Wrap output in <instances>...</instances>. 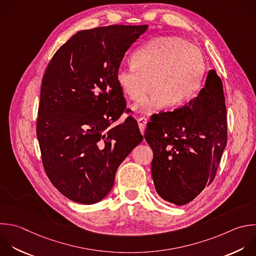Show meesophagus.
I'll use <instances>...</instances> for the list:
<instances>
[{"instance_id":"obj_1","label":"esophagus","mask_w":256,"mask_h":256,"mask_svg":"<svg viewBox=\"0 0 256 256\" xmlns=\"http://www.w3.org/2000/svg\"><path fill=\"white\" fill-rule=\"evenodd\" d=\"M146 123H147V119H146L145 117L138 118V126H139V129H140L142 135L144 134V130H145V127H146Z\"/></svg>"}]
</instances>
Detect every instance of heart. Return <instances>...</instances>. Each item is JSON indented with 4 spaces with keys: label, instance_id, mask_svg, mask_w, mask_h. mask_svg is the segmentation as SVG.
<instances>
[{
    "label": "heart",
    "instance_id": "obj_1",
    "mask_svg": "<svg viewBox=\"0 0 256 256\" xmlns=\"http://www.w3.org/2000/svg\"><path fill=\"white\" fill-rule=\"evenodd\" d=\"M133 64H121L116 78L131 100L140 99L150 81L156 91L141 99L135 109L153 114L191 101L201 89L206 64L202 51L178 37H161L140 47L133 55Z\"/></svg>",
    "mask_w": 256,
    "mask_h": 256
}]
</instances>
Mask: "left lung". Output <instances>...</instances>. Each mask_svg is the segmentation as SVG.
I'll list each match as a JSON object with an SVG mask.
<instances>
[{"instance_id":"8db88e82","label":"left lung","mask_w":256,"mask_h":256,"mask_svg":"<svg viewBox=\"0 0 256 256\" xmlns=\"http://www.w3.org/2000/svg\"><path fill=\"white\" fill-rule=\"evenodd\" d=\"M153 150L155 189L164 200L184 205L215 178L227 142L222 81L210 70L205 86L187 106L152 117L145 135Z\"/></svg>"}]
</instances>
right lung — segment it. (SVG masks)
<instances>
[{
    "label": "right lung",
    "mask_w": 256,
    "mask_h": 256,
    "mask_svg": "<svg viewBox=\"0 0 256 256\" xmlns=\"http://www.w3.org/2000/svg\"><path fill=\"white\" fill-rule=\"evenodd\" d=\"M147 25H112L72 36L51 59L41 86L37 137L45 172L67 198L102 200L116 171L143 137L126 109L116 74ZM127 112V110H126Z\"/></svg>",
    "instance_id": "obj_1"
}]
</instances>
